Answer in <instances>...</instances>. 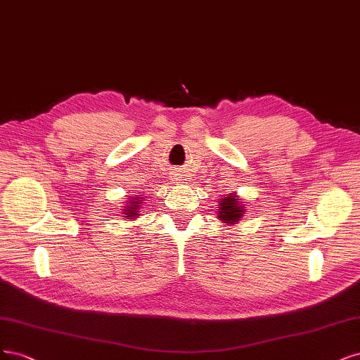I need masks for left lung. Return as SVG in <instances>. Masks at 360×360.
I'll use <instances>...</instances> for the list:
<instances>
[{
  "mask_svg": "<svg viewBox=\"0 0 360 360\" xmlns=\"http://www.w3.org/2000/svg\"><path fill=\"white\" fill-rule=\"evenodd\" d=\"M218 206H219L218 218L221 219L223 223L235 224L239 221V218L242 217V212H243V206H240L238 203V199L235 194H230L229 197H224V199H221V203H219Z\"/></svg>",
  "mask_w": 360,
  "mask_h": 360,
  "instance_id": "1",
  "label": "left lung"
}]
</instances>
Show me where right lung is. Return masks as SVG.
<instances>
[{
  "instance_id": "add662e5",
  "label": "right lung",
  "mask_w": 360,
  "mask_h": 360,
  "mask_svg": "<svg viewBox=\"0 0 360 360\" xmlns=\"http://www.w3.org/2000/svg\"><path fill=\"white\" fill-rule=\"evenodd\" d=\"M130 205H131V206H129V210H127L129 212H125V215L130 217V218H134V217L137 215L139 205H141V203H139V202H130Z\"/></svg>"
}]
</instances>
